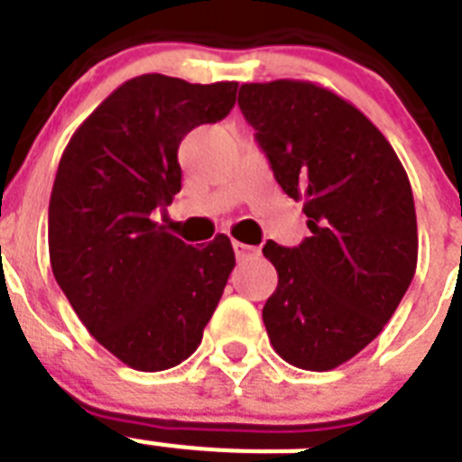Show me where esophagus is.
Returning a JSON list of instances; mask_svg holds the SVG:
<instances>
[{
	"instance_id": "esophagus-1",
	"label": "esophagus",
	"mask_w": 462,
	"mask_h": 462,
	"mask_svg": "<svg viewBox=\"0 0 462 462\" xmlns=\"http://www.w3.org/2000/svg\"><path fill=\"white\" fill-rule=\"evenodd\" d=\"M234 253H236V259H245L250 257V254L257 253V247L245 245V243H240V240H234Z\"/></svg>"
}]
</instances>
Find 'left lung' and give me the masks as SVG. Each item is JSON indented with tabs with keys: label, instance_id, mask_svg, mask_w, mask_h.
I'll return each mask as SVG.
<instances>
[{
	"label": "left lung",
	"instance_id": "obj_1",
	"mask_svg": "<svg viewBox=\"0 0 462 462\" xmlns=\"http://www.w3.org/2000/svg\"><path fill=\"white\" fill-rule=\"evenodd\" d=\"M238 106L311 231L297 247L266 240L262 250L278 272L266 333L288 364L333 371L375 340L413 281L411 181L383 132L326 87L243 85Z\"/></svg>",
	"mask_w": 462,
	"mask_h": 462
}]
</instances>
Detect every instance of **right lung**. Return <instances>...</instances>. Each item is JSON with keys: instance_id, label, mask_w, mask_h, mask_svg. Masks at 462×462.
Instances as JSON below:
<instances>
[{"instance_id": "1", "label": "right lung", "mask_w": 462, "mask_h": 462, "mask_svg": "<svg viewBox=\"0 0 462 462\" xmlns=\"http://www.w3.org/2000/svg\"><path fill=\"white\" fill-rule=\"evenodd\" d=\"M236 89L158 72L127 79L60 155L51 272L98 345L134 371H167L196 352L236 264L224 234L193 247L153 219L181 190V139L224 120Z\"/></svg>"}]
</instances>
